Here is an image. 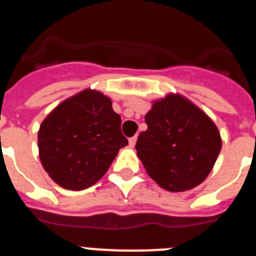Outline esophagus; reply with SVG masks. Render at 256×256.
Segmentation results:
<instances>
[{"mask_svg": "<svg viewBox=\"0 0 256 256\" xmlns=\"http://www.w3.org/2000/svg\"><path fill=\"white\" fill-rule=\"evenodd\" d=\"M136 141H137V136H133V137H130V138L128 140V142H130V148H134Z\"/></svg>", "mask_w": 256, "mask_h": 256, "instance_id": "obj_1", "label": "esophagus"}]
</instances>
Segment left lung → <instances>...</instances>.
Here are the masks:
<instances>
[{"instance_id":"left-lung-1","label":"left lung","mask_w":256,"mask_h":256,"mask_svg":"<svg viewBox=\"0 0 256 256\" xmlns=\"http://www.w3.org/2000/svg\"><path fill=\"white\" fill-rule=\"evenodd\" d=\"M136 150L148 174L162 188L182 192L209 176L222 148L212 120L195 104L170 94L154 101L144 116Z\"/></svg>"}]
</instances>
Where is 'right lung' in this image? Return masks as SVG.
Here are the masks:
<instances>
[{"label":"right lung","mask_w":256,"mask_h":256,"mask_svg":"<svg viewBox=\"0 0 256 256\" xmlns=\"http://www.w3.org/2000/svg\"><path fill=\"white\" fill-rule=\"evenodd\" d=\"M120 126L112 100L101 92L88 88L69 97L44 118L38 130L44 170L62 188L94 186L128 144Z\"/></svg>","instance_id":"1"}]
</instances>
